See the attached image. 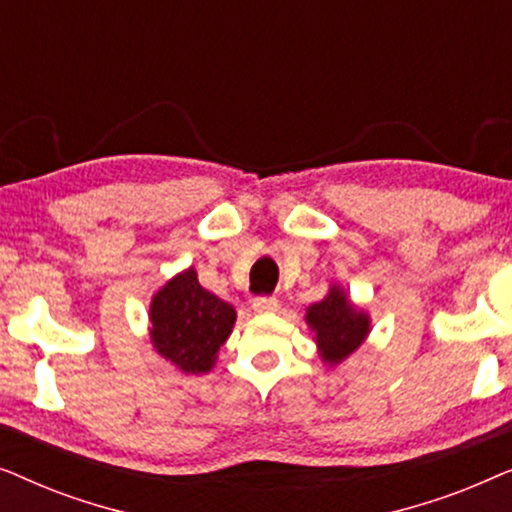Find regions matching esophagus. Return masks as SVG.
Here are the masks:
<instances>
[{
    "mask_svg": "<svg viewBox=\"0 0 512 512\" xmlns=\"http://www.w3.org/2000/svg\"><path fill=\"white\" fill-rule=\"evenodd\" d=\"M277 307H279L277 298H268V296L254 298V303H251V310H254L256 314H272V312H277Z\"/></svg>",
    "mask_w": 512,
    "mask_h": 512,
    "instance_id": "esophagus-1",
    "label": "esophagus"
}]
</instances>
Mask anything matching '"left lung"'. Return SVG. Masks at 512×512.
<instances>
[{"instance_id":"left-lung-1","label":"left lung","mask_w":512,"mask_h":512,"mask_svg":"<svg viewBox=\"0 0 512 512\" xmlns=\"http://www.w3.org/2000/svg\"><path fill=\"white\" fill-rule=\"evenodd\" d=\"M305 324L314 333L319 359L333 368L366 342L373 319L349 298L345 286L331 284L326 296L305 310Z\"/></svg>"}]
</instances>
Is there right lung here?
<instances>
[{
    "label": "right lung",
    "instance_id": "add662e5",
    "mask_svg": "<svg viewBox=\"0 0 512 512\" xmlns=\"http://www.w3.org/2000/svg\"><path fill=\"white\" fill-rule=\"evenodd\" d=\"M235 307L202 289L195 268L160 286L149 305V338L158 356L184 375H205L233 333Z\"/></svg>",
    "mask_w": 512,
    "mask_h": 512
}]
</instances>
